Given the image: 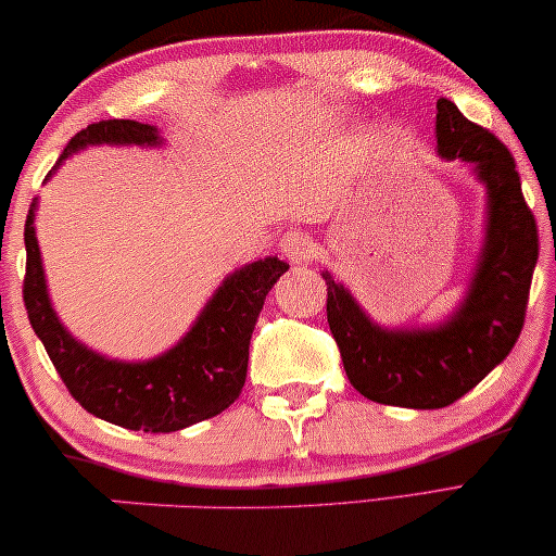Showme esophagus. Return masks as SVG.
<instances>
[{"mask_svg":"<svg viewBox=\"0 0 556 556\" xmlns=\"http://www.w3.org/2000/svg\"><path fill=\"white\" fill-rule=\"evenodd\" d=\"M279 250L292 264H304L317 256V242L300 229H289L285 237L279 239Z\"/></svg>","mask_w":556,"mask_h":556,"instance_id":"34e87169","label":"esophagus"}]
</instances>
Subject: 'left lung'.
I'll return each instance as SVG.
<instances>
[{"mask_svg": "<svg viewBox=\"0 0 556 556\" xmlns=\"http://www.w3.org/2000/svg\"><path fill=\"white\" fill-rule=\"evenodd\" d=\"M437 154L482 181L484 235L462 302L442 321L382 327L350 287L327 281V321L352 387L371 402L407 409L450 407L507 359L525 327L540 256L534 214L521 197L515 156L450 99L437 102Z\"/></svg>", "mask_w": 556, "mask_h": 556, "instance_id": "8db88e82", "label": "left lung"}]
</instances>
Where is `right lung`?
Instances as JSON below:
<instances>
[{"label": "right lung", "instance_id": "1", "mask_svg": "<svg viewBox=\"0 0 556 556\" xmlns=\"http://www.w3.org/2000/svg\"><path fill=\"white\" fill-rule=\"evenodd\" d=\"M162 147L164 139L152 124L106 119L77 131L49 172L87 147ZM47 177V179H49ZM45 179V181H47ZM37 206H29L24 225L27 277L24 306L29 325L60 371L62 382L81 407L112 425L135 432H179L197 421L217 417L242 392L250 362V339L269 289L289 269L277 256L244 264L222 279L206 300L194 325L177 344L152 359L122 362L89 350L62 325L49 300L45 264L37 242Z\"/></svg>", "mask_w": 556, "mask_h": 556}]
</instances>
